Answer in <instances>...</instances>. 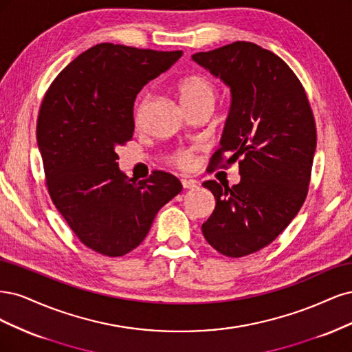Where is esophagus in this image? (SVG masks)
Returning a JSON list of instances; mask_svg holds the SVG:
<instances>
[{
  "mask_svg": "<svg viewBox=\"0 0 352 352\" xmlns=\"http://www.w3.org/2000/svg\"><path fill=\"white\" fill-rule=\"evenodd\" d=\"M181 184H183L184 188H196L197 187V181L183 178V179H181Z\"/></svg>",
  "mask_w": 352,
  "mask_h": 352,
  "instance_id": "obj_1",
  "label": "esophagus"
}]
</instances>
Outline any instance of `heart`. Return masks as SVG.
<instances>
[{
  "label": "heart",
  "mask_w": 352,
  "mask_h": 352,
  "mask_svg": "<svg viewBox=\"0 0 352 352\" xmlns=\"http://www.w3.org/2000/svg\"><path fill=\"white\" fill-rule=\"evenodd\" d=\"M177 92L187 109L206 104L214 105V99H217L214 85L205 74H190L183 77L177 83ZM142 109L143 104H139V107L135 108V122L140 121ZM168 161L181 169H190L195 165V153H192L191 149H175L169 153Z\"/></svg>",
  "instance_id": "1"
}]
</instances>
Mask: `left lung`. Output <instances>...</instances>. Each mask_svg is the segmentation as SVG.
<instances>
[{
  "label": "left lung",
  "instance_id": "8db88e82",
  "mask_svg": "<svg viewBox=\"0 0 352 352\" xmlns=\"http://www.w3.org/2000/svg\"><path fill=\"white\" fill-rule=\"evenodd\" d=\"M192 60L231 87V111L209 171L238 162L241 181L203 183L217 206L201 225L206 241L226 257L270 244L307 197L316 121L305 90L288 64L256 43L238 41Z\"/></svg>",
  "mask_w": 352,
  "mask_h": 352
}]
</instances>
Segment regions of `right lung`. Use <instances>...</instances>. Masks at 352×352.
Segmentation results:
<instances>
[{
    "mask_svg": "<svg viewBox=\"0 0 352 352\" xmlns=\"http://www.w3.org/2000/svg\"><path fill=\"white\" fill-rule=\"evenodd\" d=\"M181 55L99 43L67 65L42 99L36 139L45 184L78 240L99 254L134 250L157 210L183 190L164 171L130 179L116 153L133 138L135 96Z\"/></svg>",
    "mask_w": 352,
    "mask_h": 352,
    "instance_id": "1",
    "label": "right lung"
}]
</instances>
